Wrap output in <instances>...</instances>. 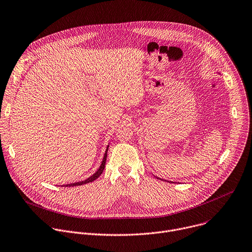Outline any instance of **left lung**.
<instances>
[{
  "mask_svg": "<svg viewBox=\"0 0 252 252\" xmlns=\"http://www.w3.org/2000/svg\"><path fill=\"white\" fill-rule=\"evenodd\" d=\"M157 179H159V178H157Z\"/></svg>",
  "mask_w": 252,
  "mask_h": 252,
  "instance_id": "1",
  "label": "left lung"
}]
</instances>
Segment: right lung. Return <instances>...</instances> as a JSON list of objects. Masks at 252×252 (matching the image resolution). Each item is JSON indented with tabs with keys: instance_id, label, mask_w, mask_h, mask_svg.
<instances>
[{
	"instance_id": "right-lung-1",
	"label": "right lung",
	"mask_w": 252,
	"mask_h": 252,
	"mask_svg": "<svg viewBox=\"0 0 252 252\" xmlns=\"http://www.w3.org/2000/svg\"><path fill=\"white\" fill-rule=\"evenodd\" d=\"M108 148H109V145L107 147V150L105 152V155H104V158H103V161H102V164L100 166V168L97 170V172L95 174H93L91 177H89L88 179L84 180V181H80V182H75V183H71V184H67V185H63L65 187H74V186H80V185H83V184H87V183H90V182H93L94 180H96L104 171L105 169V165H106V160H107V153H108Z\"/></svg>"
}]
</instances>
